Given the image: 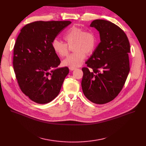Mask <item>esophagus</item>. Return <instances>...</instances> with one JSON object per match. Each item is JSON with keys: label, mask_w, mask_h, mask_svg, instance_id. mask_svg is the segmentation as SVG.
Here are the masks:
<instances>
[{"label": "esophagus", "mask_w": 146, "mask_h": 146, "mask_svg": "<svg viewBox=\"0 0 146 146\" xmlns=\"http://www.w3.org/2000/svg\"><path fill=\"white\" fill-rule=\"evenodd\" d=\"M69 69H70L71 71H74V70H75V69H76V68H72V67H69Z\"/></svg>", "instance_id": "obj_1"}]
</instances>
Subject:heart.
Masks as SVG:
<instances>
[{
  "label": "heart",
  "mask_w": 146,
  "mask_h": 146,
  "mask_svg": "<svg viewBox=\"0 0 146 146\" xmlns=\"http://www.w3.org/2000/svg\"><path fill=\"white\" fill-rule=\"evenodd\" d=\"M64 39L67 44L72 45L74 53L65 59L62 64L64 66L76 68L82 65L86 58V54H92L98 43L96 35L90 31H85L81 28L73 26L64 36ZM58 39H54L52 42L53 50L59 56L65 57L68 54V47Z\"/></svg>",
  "instance_id": "heart-1"
}]
</instances>
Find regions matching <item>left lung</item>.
<instances>
[{
	"label": "left lung",
	"mask_w": 146,
	"mask_h": 146,
	"mask_svg": "<svg viewBox=\"0 0 146 146\" xmlns=\"http://www.w3.org/2000/svg\"><path fill=\"white\" fill-rule=\"evenodd\" d=\"M99 32L100 42L82 68V92L96 104L113 100L123 88L129 72L130 45L126 34L115 24L96 19L90 24Z\"/></svg>",
	"instance_id": "8db88e82"
}]
</instances>
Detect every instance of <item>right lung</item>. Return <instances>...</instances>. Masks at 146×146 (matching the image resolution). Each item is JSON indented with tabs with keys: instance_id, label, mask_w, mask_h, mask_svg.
Instances as JSON below:
<instances>
[{
	"instance_id": "right-lung-1",
	"label": "right lung",
	"mask_w": 146,
	"mask_h": 146,
	"mask_svg": "<svg viewBox=\"0 0 146 146\" xmlns=\"http://www.w3.org/2000/svg\"><path fill=\"white\" fill-rule=\"evenodd\" d=\"M69 21H36L21 30L13 48V66L19 86L33 102L45 104L59 94L69 73L58 68L60 60L52 47V41Z\"/></svg>"
}]
</instances>
